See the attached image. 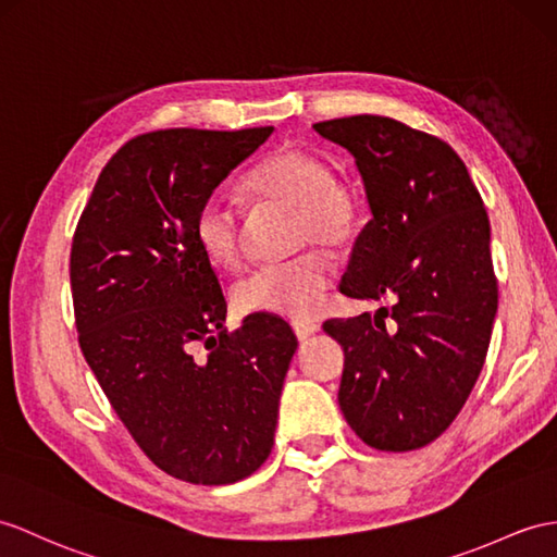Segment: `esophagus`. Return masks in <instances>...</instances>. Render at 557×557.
Wrapping results in <instances>:
<instances>
[{
	"instance_id": "esophagus-1",
	"label": "esophagus",
	"mask_w": 557,
	"mask_h": 557,
	"mask_svg": "<svg viewBox=\"0 0 557 557\" xmlns=\"http://www.w3.org/2000/svg\"><path fill=\"white\" fill-rule=\"evenodd\" d=\"M293 331L297 335V341L307 343L309 337H314L321 331V325L319 323H311V321H302V323H293Z\"/></svg>"
}]
</instances>
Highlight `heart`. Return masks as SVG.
I'll return each mask as SVG.
<instances>
[{
  "mask_svg": "<svg viewBox=\"0 0 557 557\" xmlns=\"http://www.w3.org/2000/svg\"><path fill=\"white\" fill-rule=\"evenodd\" d=\"M246 194L257 202L297 210V246L319 243L345 248L355 238L361 202L355 188L333 180L329 162L302 148H278L246 180ZM200 252L216 267H236L240 257V224L234 206L220 196L200 202L194 220ZM333 267L321 252H305L281 264H262L240 276L232 300L243 314H269L290 321L314 317L321 293L331 286Z\"/></svg>",
  "mask_w": 557,
  "mask_h": 557,
  "instance_id": "1",
  "label": "heart"
}]
</instances>
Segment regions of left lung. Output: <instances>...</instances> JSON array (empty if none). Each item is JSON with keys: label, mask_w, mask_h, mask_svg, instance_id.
I'll list each match as a JSON object with an SVG mask.
<instances>
[{"label": "left lung", "mask_w": 557, "mask_h": 557, "mask_svg": "<svg viewBox=\"0 0 557 557\" xmlns=\"http://www.w3.org/2000/svg\"><path fill=\"white\" fill-rule=\"evenodd\" d=\"M314 129L355 156L373 214L341 293L392 300L373 317L325 321L345 349L337 401L373 449L413 451L454 423L490 349L498 307L490 216L466 162L437 137L383 115Z\"/></svg>", "instance_id": "1"}]
</instances>
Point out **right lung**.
Instances as JSON below:
<instances>
[{
  "label": "right lung",
  "instance_id": "add662e5",
  "mask_svg": "<svg viewBox=\"0 0 557 557\" xmlns=\"http://www.w3.org/2000/svg\"><path fill=\"white\" fill-rule=\"evenodd\" d=\"M271 132L141 134L108 160L73 236L89 369L144 454L191 484H232L264 463L297 349L269 314L226 333L220 281L194 236L200 202Z\"/></svg>",
  "mask_w": 557,
  "mask_h": 557
}]
</instances>
